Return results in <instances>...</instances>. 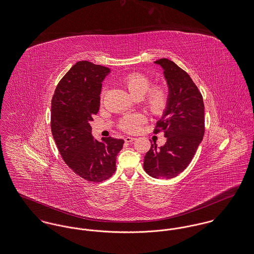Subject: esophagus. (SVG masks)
Segmentation results:
<instances>
[{"label":"esophagus","mask_w":254,"mask_h":254,"mask_svg":"<svg viewBox=\"0 0 254 254\" xmlns=\"http://www.w3.org/2000/svg\"><path fill=\"white\" fill-rule=\"evenodd\" d=\"M134 140V137H130V136H127V137L125 138V141H126L127 143H131V142H133Z\"/></svg>","instance_id":"1"}]
</instances>
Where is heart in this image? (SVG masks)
Instances as JSON below:
<instances>
[{
	"label": "heart",
	"mask_w": 254,
	"mask_h": 254,
	"mask_svg": "<svg viewBox=\"0 0 254 254\" xmlns=\"http://www.w3.org/2000/svg\"><path fill=\"white\" fill-rule=\"evenodd\" d=\"M124 83L127 91L132 97H144L149 91L150 81L143 74L133 73L127 75L124 79ZM169 90L165 85H158L150 89L146 97V105L153 114L163 113L169 103ZM145 118L141 114H128L126 115L120 122V127L129 133L138 131L144 123Z\"/></svg>",
	"instance_id": "b5f03b06"
}]
</instances>
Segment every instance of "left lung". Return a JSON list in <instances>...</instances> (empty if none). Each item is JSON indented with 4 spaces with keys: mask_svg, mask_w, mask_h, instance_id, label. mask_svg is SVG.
I'll list each match as a JSON object with an SVG mask.
<instances>
[{
    "mask_svg": "<svg viewBox=\"0 0 254 254\" xmlns=\"http://www.w3.org/2000/svg\"><path fill=\"white\" fill-rule=\"evenodd\" d=\"M163 69L169 103L157 129L164 131L165 145L153 142L144 158L146 173L154 179L177 177L190 164L204 134V105L200 92L184 70L168 60L154 61Z\"/></svg>",
    "mask_w": 254,
    "mask_h": 254,
    "instance_id": "obj_1",
    "label": "left lung"
}]
</instances>
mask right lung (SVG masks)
<instances>
[{"label": "right lung", "instance_id": "add662e5", "mask_svg": "<svg viewBox=\"0 0 254 254\" xmlns=\"http://www.w3.org/2000/svg\"><path fill=\"white\" fill-rule=\"evenodd\" d=\"M111 70L89 61H78L58 84L51 106L52 133L60 154L76 175L101 182L116 170L124 140L92 135L90 122L100 108L103 81Z\"/></svg>", "mask_w": 254, "mask_h": 254}]
</instances>
